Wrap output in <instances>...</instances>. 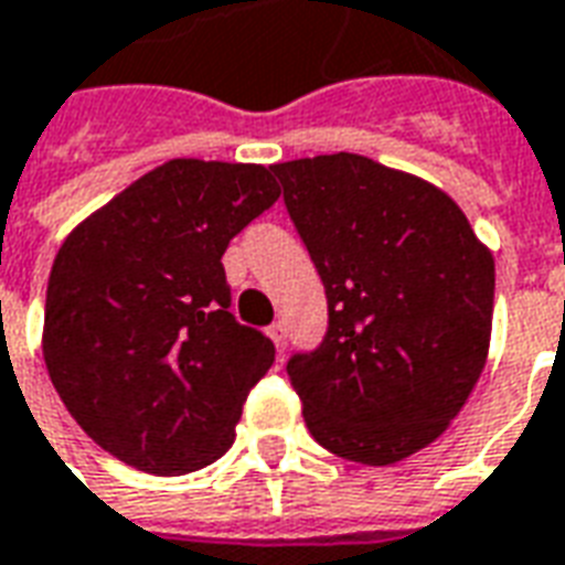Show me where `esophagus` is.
<instances>
[{"instance_id":"34e87169","label":"esophagus","mask_w":565,"mask_h":565,"mask_svg":"<svg viewBox=\"0 0 565 565\" xmlns=\"http://www.w3.org/2000/svg\"><path fill=\"white\" fill-rule=\"evenodd\" d=\"M269 338H271V344L278 347V353H284V347H287V329H284L281 320L269 326Z\"/></svg>"}]
</instances>
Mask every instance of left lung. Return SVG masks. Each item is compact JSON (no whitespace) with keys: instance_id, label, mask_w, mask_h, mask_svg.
Returning a JSON list of instances; mask_svg holds the SVG:
<instances>
[{"instance_id":"1","label":"left lung","mask_w":565,"mask_h":565,"mask_svg":"<svg viewBox=\"0 0 565 565\" xmlns=\"http://www.w3.org/2000/svg\"><path fill=\"white\" fill-rule=\"evenodd\" d=\"M326 287L329 329L287 362L308 431L386 467L440 437L482 374L494 257L446 191L335 152L271 164Z\"/></svg>"}]
</instances>
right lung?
Masks as SVG:
<instances>
[{"label": "right lung", "instance_id": "right-lung-1", "mask_svg": "<svg viewBox=\"0 0 565 565\" xmlns=\"http://www.w3.org/2000/svg\"><path fill=\"white\" fill-rule=\"evenodd\" d=\"M278 194L269 167L173 158L62 242L41 350L62 404L104 452L182 476L233 446L275 347L230 315L221 257Z\"/></svg>", "mask_w": 565, "mask_h": 565}]
</instances>
